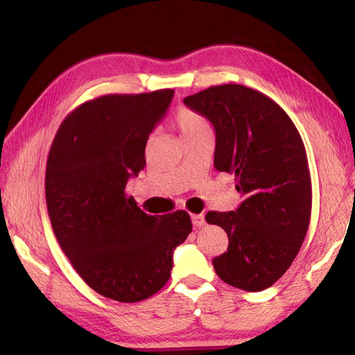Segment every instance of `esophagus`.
Masks as SVG:
<instances>
[{"mask_svg": "<svg viewBox=\"0 0 355 355\" xmlns=\"http://www.w3.org/2000/svg\"><path fill=\"white\" fill-rule=\"evenodd\" d=\"M192 223H194V227H202V225H206V218H204V214H192L191 216Z\"/></svg>", "mask_w": 355, "mask_h": 355, "instance_id": "obj_1", "label": "esophagus"}]
</instances>
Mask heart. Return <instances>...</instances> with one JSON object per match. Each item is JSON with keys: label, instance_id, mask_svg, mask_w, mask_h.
Returning a JSON list of instances; mask_svg holds the SVG:
<instances>
[{"label": "heart", "instance_id": "heart-1", "mask_svg": "<svg viewBox=\"0 0 355 355\" xmlns=\"http://www.w3.org/2000/svg\"><path fill=\"white\" fill-rule=\"evenodd\" d=\"M175 125L178 127V130L180 132L184 139L194 137L202 132L210 130V125L206 118L196 112L194 110L185 108V106H182V108L178 110L175 115Z\"/></svg>", "mask_w": 355, "mask_h": 355}]
</instances>
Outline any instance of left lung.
Instances as JSON below:
<instances>
[{"label":"left lung","instance_id":"1","mask_svg":"<svg viewBox=\"0 0 355 355\" xmlns=\"http://www.w3.org/2000/svg\"><path fill=\"white\" fill-rule=\"evenodd\" d=\"M184 103L213 124L214 167L232 173L243 196L237 210L206 214L230 241L213 259L214 271L247 292L268 288L292 265L309 227L313 188L302 137L280 105L241 84L213 85Z\"/></svg>","mask_w":355,"mask_h":355}]
</instances>
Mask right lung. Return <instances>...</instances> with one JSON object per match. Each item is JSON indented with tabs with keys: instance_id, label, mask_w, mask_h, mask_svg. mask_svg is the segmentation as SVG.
<instances>
[{
	"instance_id": "right-lung-1",
	"label": "right lung",
	"mask_w": 355,
	"mask_h": 355,
	"mask_svg": "<svg viewBox=\"0 0 355 355\" xmlns=\"http://www.w3.org/2000/svg\"><path fill=\"white\" fill-rule=\"evenodd\" d=\"M173 90L105 94L73 110L53 139L46 201L69 262L94 292L133 304L168 282L173 250L192 231L189 214L151 216L127 197L125 184L145 164L149 133Z\"/></svg>"
}]
</instances>
